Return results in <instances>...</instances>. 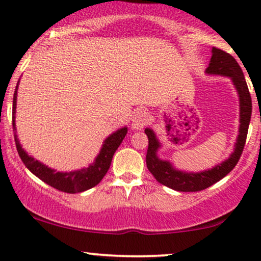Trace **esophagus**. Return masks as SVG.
<instances>
[{
	"mask_svg": "<svg viewBox=\"0 0 261 261\" xmlns=\"http://www.w3.org/2000/svg\"><path fill=\"white\" fill-rule=\"evenodd\" d=\"M149 121V114L146 112V110H139L134 115L133 119V126L134 128H137V130H141L148 124Z\"/></svg>",
	"mask_w": 261,
	"mask_h": 261,
	"instance_id": "obj_1",
	"label": "esophagus"
}]
</instances>
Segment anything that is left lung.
<instances>
[{"mask_svg":"<svg viewBox=\"0 0 261 261\" xmlns=\"http://www.w3.org/2000/svg\"><path fill=\"white\" fill-rule=\"evenodd\" d=\"M206 72L228 76L234 83L239 94V107H241L239 135L237 139L234 152L223 163L201 173H184L180 170H175L170 166L169 162L161 161L157 157L155 152L160 148V142L155 139L153 131L151 128H146L145 133L148 137V148L147 154H146L147 168L154 176L155 180L176 191H200L207 189L224 178L238 163L242 152H243L245 140H247L248 127H249L251 116V97L241 66L228 53L217 49V47H212L211 61H210Z\"/></svg>","mask_w":261,"mask_h":261,"instance_id":"left-lung-1","label":"left lung"}]
</instances>
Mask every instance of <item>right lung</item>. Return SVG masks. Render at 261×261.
Returning <instances> with one entry per match:
<instances>
[{
  "instance_id": "right-lung-1",
  "label": "right lung",
  "mask_w": 261,
  "mask_h": 261,
  "mask_svg": "<svg viewBox=\"0 0 261 261\" xmlns=\"http://www.w3.org/2000/svg\"><path fill=\"white\" fill-rule=\"evenodd\" d=\"M16 100H17V91L14 92L13 95V116H12V125H13V131H16V124H14V113H16ZM127 133L126 127H122L116 133L110 135L108 139L104 141V145L101 147L100 153L98 154L97 160L92 166L88 168H83L81 170L70 173H61L56 170L47 168L40 162L35 161L33 157H29L25 153L24 149L19 145V141L17 140V136H14L16 141V147L19 154L20 160L25 164L34 175H37L40 180L46 182L50 187L58 189L59 191H64L68 194L82 193V191L88 190L97 184H99L104 175L107 174L110 164H112L113 155L118 149L120 143L124 140L125 135Z\"/></svg>"
}]
</instances>
